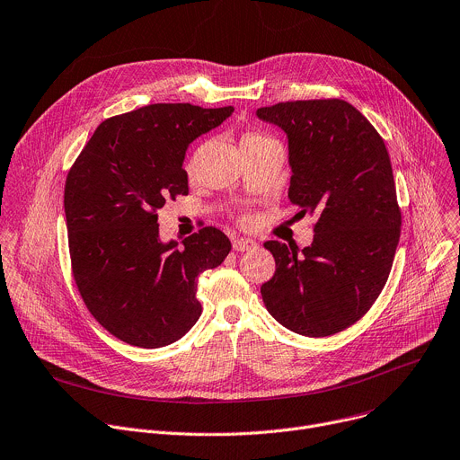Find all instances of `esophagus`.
<instances>
[{
  "mask_svg": "<svg viewBox=\"0 0 460 460\" xmlns=\"http://www.w3.org/2000/svg\"><path fill=\"white\" fill-rule=\"evenodd\" d=\"M257 247V242L252 240V238H233V249L234 252H249V249H255Z\"/></svg>",
  "mask_w": 460,
  "mask_h": 460,
  "instance_id": "1",
  "label": "esophagus"
}]
</instances>
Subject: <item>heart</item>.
<instances>
[{
    "label": "heart",
    "mask_w": 460,
    "mask_h": 460,
    "mask_svg": "<svg viewBox=\"0 0 460 460\" xmlns=\"http://www.w3.org/2000/svg\"><path fill=\"white\" fill-rule=\"evenodd\" d=\"M262 136H255V134H249V136H245L242 141H249V139H261ZM192 166V164H190Z\"/></svg>",
    "instance_id": "obj_1"
}]
</instances>
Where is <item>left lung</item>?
<instances>
[{
    "label": "left lung",
    "mask_w": 460,
    "mask_h": 460,
    "mask_svg": "<svg viewBox=\"0 0 460 460\" xmlns=\"http://www.w3.org/2000/svg\"><path fill=\"white\" fill-rule=\"evenodd\" d=\"M288 137V198L314 215V242L264 243L275 275L262 284L268 312L308 338L338 333L374 305L391 273L402 215L384 139L340 99L257 110Z\"/></svg>",
    "instance_id": "left-lung-1"
}]
</instances>
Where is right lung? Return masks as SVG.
Wrapping results in <instances>:
<instances>
[{"mask_svg": "<svg viewBox=\"0 0 460 460\" xmlns=\"http://www.w3.org/2000/svg\"><path fill=\"white\" fill-rule=\"evenodd\" d=\"M233 110L148 104L106 119L71 166L64 211L73 277L92 315L124 343L166 347L201 315L198 277L226 261L231 242L217 227L181 245L163 242L157 211L189 194V145Z\"/></svg>", "mask_w": 460, "mask_h": 460, "instance_id": "add662e5", "label": "right lung"}]
</instances>
